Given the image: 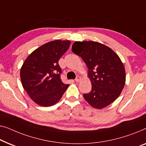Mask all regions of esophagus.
<instances>
[{
	"label": "esophagus",
	"instance_id": "1",
	"mask_svg": "<svg viewBox=\"0 0 146 146\" xmlns=\"http://www.w3.org/2000/svg\"><path fill=\"white\" fill-rule=\"evenodd\" d=\"M75 81H76V82H80V81H81V78H80V76H77L76 78L75 79Z\"/></svg>",
	"mask_w": 146,
	"mask_h": 146
}]
</instances>
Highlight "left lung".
I'll return each instance as SVG.
<instances>
[{"instance_id":"obj_1","label":"left lung","mask_w":146,"mask_h":146,"mask_svg":"<svg viewBox=\"0 0 146 146\" xmlns=\"http://www.w3.org/2000/svg\"><path fill=\"white\" fill-rule=\"evenodd\" d=\"M72 50L81 56L88 67L92 90L84 98L94 108L101 109L119 98L126 82V72L118 54L96 41H76Z\"/></svg>"}]
</instances>
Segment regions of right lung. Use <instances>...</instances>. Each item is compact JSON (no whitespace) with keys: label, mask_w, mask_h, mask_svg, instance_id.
I'll list each match as a JSON object with an SVG mask.
<instances>
[{"label":"right lung","mask_w":146,"mask_h":146,"mask_svg":"<svg viewBox=\"0 0 146 146\" xmlns=\"http://www.w3.org/2000/svg\"><path fill=\"white\" fill-rule=\"evenodd\" d=\"M70 43L69 40L48 42L33 50L23 63L20 69L22 86L40 106L55 105L69 86L61 81L58 60Z\"/></svg>","instance_id":"obj_1"}]
</instances>
